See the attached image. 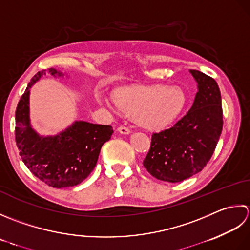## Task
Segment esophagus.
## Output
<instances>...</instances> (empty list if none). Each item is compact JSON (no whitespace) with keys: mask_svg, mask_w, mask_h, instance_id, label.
<instances>
[{"mask_svg":"<svg viewBox=\"0 0 250 250\" xmlns=\"http://www.w3.org/2000/svg\"><path fill=\"white\" fill-rule=\"evenodd\" d=\"M118 130H119V132H121V134H123V135H128L130 132V129L126 126H120Z\"/></svg>","mask_w":250,"mask_h":250,"instance_id":"34e87169","label":"esophagus"}]
</instances>
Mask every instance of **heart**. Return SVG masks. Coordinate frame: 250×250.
Instances as JSON below:
<instances>
[{
    "label": "heart",
    "instance_id": "obj_1",
    "mask_svg": "<svg viewBox=\"0 0 250 250\" xmlns=\"http://www.w3.org/2000/svg\"><path fill=\"white\" fill-rule=\"evenodd\" d=\"M114 99L120 109L134 114L142 124L161 126L181 110L185 95L177 87L156 86L120 90Z\"/></svg>",
    "mask_w": 250,
    "mask_h": 250
}]
</instances>
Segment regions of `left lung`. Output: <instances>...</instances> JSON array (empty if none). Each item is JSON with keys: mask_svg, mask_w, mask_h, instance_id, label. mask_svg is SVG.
<instances>
[{"mask_svg": "<svg viewBox=\"0 0 250 250\" xmlns=\"http://www.w3.org/2000/svg\"><path fill=\"white\" fill-rule=\"evenodd\" d=\"M198 84L194 104L176 123L153 132L144 164L162 181L181 182L200 172L215 152L223 126L220 89L215 80L191 70Z\"/></svg>", "mask_w": 250, "mask_h": 250, "instance_id": "obj_1", "label": "left lung"}]
</instances>
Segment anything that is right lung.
I'll return each instance as SVG.
<instances>
[{
	"label": "right lung",
	"instance_id": "right-lung-1",
	"mask_svg": "<svg viewBox=\"0 0 250 250\" xmlns=\"http://www.w3.org/2000/svg\"><path fill=\"white\" fill-rule=\"evenodd\" d=\"M48 71L61 75L55 69ZM42 74L40 71L33 76L17 104L15 139L19 155L28 169L47 186L74 187L93 171L101 146L111 139L113 128L80 121L58 136L43 138L37 135L29 123V88Z\"/></svg>",
	"mask_w": 250,
	"mask_h": 250
}]
</instances>
